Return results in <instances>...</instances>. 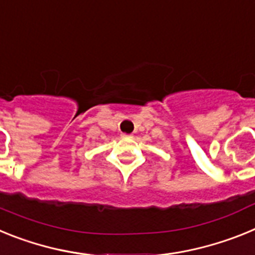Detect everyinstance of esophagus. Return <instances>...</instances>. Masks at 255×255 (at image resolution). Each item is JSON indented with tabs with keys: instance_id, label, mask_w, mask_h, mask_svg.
Returning <instances> with one entry per match:
<instances>
[{
	"instance_id": "34e87169",
	"label": "esophagus",
	"mask_w": 255,
	"mask_h": 255,
	"mask_svg": "<svg viewBox=\"0 0 255 255\" xmlns=\"http://www.w3.org/2000/svg\"><path fill=\"white\" fill-rule=\"evenodd\" d=\"M121 136H123V138H131L132 135L131 134H125V132H124V134H121Z\"/></svg>"
}]
</instances>
